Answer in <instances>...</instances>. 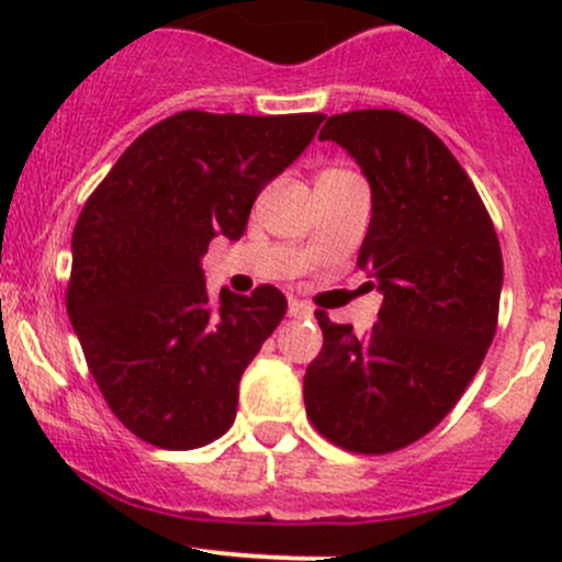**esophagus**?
I'll list each match as a JSON object with an SVG mask.
<instances>
[{
    "label": "esophagus",
    "instance_id": "esophagus-1",
    "mask_svg": "<svg viewBox=\"0 0 562 562\" xmlns=\"http://www.w3.org/2000/svg\"><path fill=\"white\" fill-rule=\"evenodd\" d=\"M288 315H291V317H310V315H313V307H310L307 302H302V299H291V304H288Z\"/></svg>",
    "mask_w": 562,
    "mask_h": 562
}]
</instances>
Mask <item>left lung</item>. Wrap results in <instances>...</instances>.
<instances>
[{
  "mask_svg": "<svg viewBox=\"0 0 562 562\" xmlns=\"http://www.w3.org/2000/svg\"><path fill=\"white\" fill-rule=\"evenodd\" d=\"M337 140L372 187L359 269L383 293L356 334L317 310L323 348L304 375L313 427L356 454H391L432 432L484 361L497 328L503 255L470 176L443 140L391 108L337 113Z\"/></svg>",
  "mask_w": 562,
  "mask_h": 562,
  "instance_id": "obj_1",
  "label": "left lung"
}]
</instances>
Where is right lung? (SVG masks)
<instances>
[{
	"label": "right lung",
	"instance_id": "add662e5",
	"mask_svg": "<svg viewBox=\"0 0 562 562\" xmlns=\"http://www.w3.org/2000/svg\"><path fill=\"white\" fill-rule=\"evenodd\" d=\"M323 113L181 111L133 140L72 231L67 315L113 416L146 443L201 449L231 429L239 381L285 315L274 285L206 291L214 236L236 241L258 192Z\"/></svg>",
	"mask_w": 562,
	"mask_h": 562
}]
</instances>
